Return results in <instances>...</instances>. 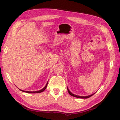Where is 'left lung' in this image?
<instances>
[{
  "label": "left lung",
  "mask_w": 120,
  "mask_h": 120,
  "mask_svg": "<svg viewBox=\"0 0 120 120\" xmlns=\"http://www.w3.org/2000/svg\"><path fill=\"white\" fill-rule=\"evenodd\" d=\"M68 91L69 94H70V95H71V96H73V97H76V98H82V99H87V98H90V97L92 96L93 95H94V94H95V93H94V94H92V95H89V96H77V95H74V94L71 93L70 91V90H68Z\"/></svg>",
  "instance_id": "1"
}]
</instances>
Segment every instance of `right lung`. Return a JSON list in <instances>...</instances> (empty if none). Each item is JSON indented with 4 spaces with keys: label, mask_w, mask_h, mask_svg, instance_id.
<instances>
[{
    "label": "right lung",
    "mask_w": 120,
    "mask_h": 120,
    "mask_svg": "<svg viewBox=\"0 0 120 120\" xmlns=\"http://www.w3.org/2000/svg\"><path fill=\"white\" fill-rule=\"evenodd\" d=\"M48 82L46 83V84L45 85V86L42 89L39 90H38V91H34V92H29V91H25V90H21L22 92H25V93H31V94H34V93H41V92H42L44 91V90H45V89L47 87V85H48Z\"/></svg>",
    "instance_id": "add662e5"
}]
</instances>
